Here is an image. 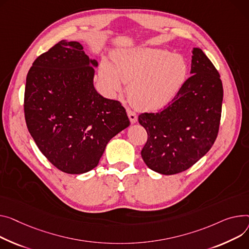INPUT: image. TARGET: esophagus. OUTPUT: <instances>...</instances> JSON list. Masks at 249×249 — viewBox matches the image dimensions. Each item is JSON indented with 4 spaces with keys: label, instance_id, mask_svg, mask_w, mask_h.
Masks as SVG:
<instances>
[{
    "label": "esophagus",
    "instance_id": "obj_1",
    "mask_svg": "<svg viewBox=\"0 0 249 249\" xmlns=\"http://www.w3.org/2000/svg\"><path fill=\"white\" fill-rule=\"evenodd\" d=\"M127 114H128V117L130 119V122L132 124H134V123L137 122L138 118H137V115H136L135 112H133V111L130 110V109H127Z\"/></svg>",
    "mask_w": 249,
    "mask_h": 249
}]
</instances>
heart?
Here are the masks:
<instances>
[{"instance_id":"b5f03b06","label":"heart","mask_w":249,"mask_h":249,"mask_svg":"<svg viewBox=\"0 0 249 249\" xmlns=\"http://www.w3.org/2000/svg\"><path fill=\"white\" fill-rule=\"evenodd\" d=\"M189 72L186 59L158 48L122 50L113 54L111 65L103 62L100 79L112 91L121 89V82L129 84L131 104L144 111L166 106L184 86Z\"/></svg>"}]
</instances>
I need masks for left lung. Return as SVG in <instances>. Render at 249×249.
I'll return each mask as SVG.
<instances>
[{"mask_svg": "<svg viewBox=\"0 0 249 249\" xmlns=\"http://www.w3.org/2000/svg\"><path fill=\"white\" fill-rule=\"evenodd\" d=\"M191 77L158 113H142L147 131L141 156L151 170L164 175L185 171L203 157L216 140L223 87L216 68L199 48H193Z\"/></svg>", "mask_w": 249, "mask_h": 249, "instance_id": "left-lung-1", "label": "left lung"}]
</instances>
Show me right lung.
I'll return each instance as SVG.
<instances>
[{
	"instance_id": "obj_1",
	"label": "right lung",
	"mask_w": 249,
	"mask_h": 249,
	"mask_svg": "<svg viewBox=\"0 0 249 249\" xmlns=\"http://www.w3.org/2000/svg\"><path fill=\"white\" fill-rule=\"evenodd\" d=\"M79 42L60 41L30 68L24 112L40 151L59 170L95 168L108 142L130 125L125 108L94 88V67Z\"/></svg>"
}]
</instances>
